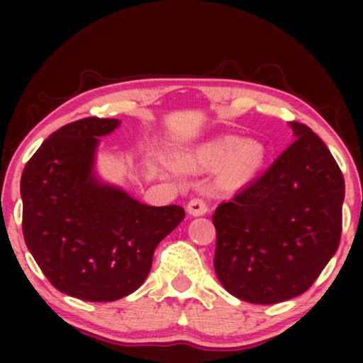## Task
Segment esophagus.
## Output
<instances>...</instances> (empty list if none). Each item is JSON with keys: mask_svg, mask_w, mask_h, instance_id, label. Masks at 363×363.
I'll return each instance as SVG.
<instances>
[{"mask_svg": "<svg viewBox=\"0 0 363 363\" xmlns=\"http://www.w3.org/2000/svg\"><path fill=\"white\" fill-rule=\"evenodd\" d=\"M208 211V203L205 198H193L187 203V213L193 216H201Z\"/></svg>", "mask_w": 363, "mask_h": 363, "instance_id": "34e87169", "label": "esophagus"}]
</instances>
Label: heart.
Here are the masks:
<instances>
[{
    "label": "heart",
    "instance_id": "obj_1",
    "mask_svg": "<svg viewBox=\"0 0 363 363\" xmlns=\"http://www.w3.org/2000/svg\"><path fill=\"white\" fill-rule=\"evenodd\" d=\"M266 157L264 145L256 140L240 141L237 136H218L196 152L201 167H220V177L227 184H242L261 169Z\"/></svg>",
    "mask_w": 363,
    "mask_h": 363
}]
</instances>
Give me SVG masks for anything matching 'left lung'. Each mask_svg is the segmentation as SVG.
I'll return each instance as SVG.
<instances>
[{
  "instance_id": "left-lung-1",
  "label": "left lung",
  "mask_w": 363,
  "mask_h": 363,
  "mask_svg": "<svg viewBox=\"0 0 363 363\" xmlns=\"http://www.w3.org/2000/svg\"><path fill=\"white\" fill-rule=\"evenodd\" d=\"M290 126L294 143L213 213L216 277L251 303L302 295L340 245L343 174L309 126Z\"/></svg>"
}]
</instances>
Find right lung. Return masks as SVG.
Here are the masks:
<instances>
[{
  "mask_svg": "<svg viewBox=\"0 0 363 363\" xmlns=\"http://www.w3.org/2000/svg\"><path fill=\"white\" fill-rule=\"evenodd\" d=\"M118 126V119L85 118L60 128L20 181L28 251L54 289L89 302L140 289L158 242L186 216L181 206L143 205L95 177L99 136Z\"/></svg>",
  "mask_w": 363,
  "mask_h": 363,
  "instance_id": "add662e5",
  "label": "right lung"
}]
</instances>
